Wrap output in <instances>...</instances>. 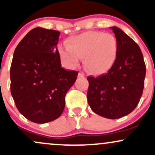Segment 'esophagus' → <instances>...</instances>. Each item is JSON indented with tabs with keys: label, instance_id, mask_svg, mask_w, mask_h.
Returning a JSON list of instances; mask_svg holds the SVG:
<instances>
[{
	"label": "esophagus",
	"instance_id": "1",
	"mask_svg": "<svg viewBox=\"0 0 155 155\" xmlns=\"http://www.w3.org/2000/svg\"><path fill=\"white\" fill-rule=\"evenodd\" d=\"M78 77H79V78H84V75L83 73L79 72V74H78Z\"/></svg>",
	"mask_w": 155,
	"mask_h": 155
}]
</instances>
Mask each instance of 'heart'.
Listing matches in <instances>:
<instances>
[{
  "label": "heart",
  "instance_id": "b5f03b06",
  "mask_svg": "<svg viewBox=\"0 0 155 155\" xmlns=\"http://www.w3.org/2000/svg\"><path fill=\"white\" fill-rule=\"evenodd\" d=\"M65 47L60 48L62 62L68 67H78L83 58L89 72L95 75L107 73L114 66L118 53V44L111 33L88 31L68 38Z\"/></svg>",
  "mask_w": 155,
  "mask_h": 155
}]
</instances>
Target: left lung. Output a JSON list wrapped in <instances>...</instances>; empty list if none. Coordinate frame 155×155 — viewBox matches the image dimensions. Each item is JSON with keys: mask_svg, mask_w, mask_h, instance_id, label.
Here are the masks:
<instances>
[{"mask_svg": "<svg viewBox=\"0 0 155 155\" xmlns=\"http://www.w3.org/2000/svg\"><path fill=\"white\" fill-rule=\"evenodd\" d=\"M112 31L118 44L114 66L105 74L87 77V101L92 111L107 119L131 113L139 102L144 87L146 65L140 47L117 27Z\"/></svg>", "mask_w": 155, "mask_h": 155, "instance_id": "obj_1", "label": "left lung"}]
</instances>
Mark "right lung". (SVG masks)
I'll use <instances>...</instances> for the list:
<instances>
[{
    "label": "right lung",
    "instance_id": "obj_1",
    "mask_svg": "<svg viewBox=\"0 0 155 155\" xmlns=\"http://www.w3.org/2000/svg\"><path fill=\"white\" fill-rule=\"evenodd\" d=\"M60 34L54 30L33 28L14 52L11 93L19 111L35 123L51 122L62 114L65 95L78 75L62 67L57 47Z\"/></svg>",
    "mask_w": 155,
    "mask_h": 155
}]
</instances>
